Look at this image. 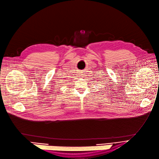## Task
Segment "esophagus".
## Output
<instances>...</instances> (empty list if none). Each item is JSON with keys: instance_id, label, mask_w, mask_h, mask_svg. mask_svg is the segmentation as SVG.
<instances>
[{"instance_id": "obj_1", "label": "esophagus", "mask_w": 159, "mask_h": 159, "mask_svg": "<svg viewBox=\"0 0 159 159\" xmlns=\"http://www.w3.org/2000/svg\"><path fill=\"white\" fill-rule=\"evenodd\" d=\"M83 75H84V74H83V72H79V76H80V77H83Z\"/></svg>"}]
</instances>
